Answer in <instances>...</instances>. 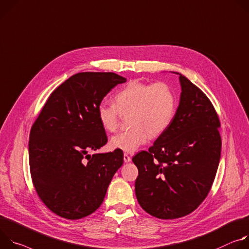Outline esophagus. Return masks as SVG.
<instances>
[{
	"instance_id": "obj_1",
	"label": "esophagus",
	"mask_w": 249,
	"mask_h": 249,
	"mask_svg": "<svg viewBox=\"0 0 249 249\" xmlns=\"http://www.w3.org/2000/svg\"><path fill=\"white\" fill-rule=\"evenodd\" d=\"M124 160L125 163H127V162H130V161H131V158H130V156H129L127 153H124Z\"/></svg>"
}]
</instances>
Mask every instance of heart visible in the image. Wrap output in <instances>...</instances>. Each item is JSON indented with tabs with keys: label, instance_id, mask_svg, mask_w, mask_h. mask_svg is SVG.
<instances>
[{
	"label": "heart",
	"instance_id": "1",
	"mask_svg": "<svg viewBox=\"0 0 249 249\" xmlns=\"http://www.w3.org/2000/svg\"><path fill=\"white\" fill-rule=\"evenodd\" d=\"M177 109V97L166 83L146 84L130 81L114 97V105L101 104L97 115L102 127L115 132L122 117L128 118L130 129L115 135L109 142L113 149L134 152L145 144L150 135L157 137L171 125Z\"/></svg>",
	"mask_w": 249,
	"mask_h": 249
}]
</instances>
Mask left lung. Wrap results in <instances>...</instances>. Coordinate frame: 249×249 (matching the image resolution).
<instances>
[{
  "label": "left lung",
  "mask_w": 249,
  "mask_h": 249,
  "mask_svg": "<svg viewBox=\"0 0 249 249\" xmlns=\"http://www.w3.org/2000/svg\"><path fill=\"white\" fill-rule=\"evenodd\" d=\"M180 103L169 128L148 151L132 157L139 169L135 195L141 207L161 219L195 211L208 196L220 158V123L215 109L182 74Z\"/></svg>",
  "instance_id": "8db88e82"
}]
</instances>
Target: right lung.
Masks as SVG:
<instances>
[{"label":"right lung","instance_id":"obj_1","mask_svg":"<svg viewBox=\"0 0 249 249\" xmlns=\"http://www.w3.org/2000/svg\"><path fill=\"white\" fill-rule=\"evenodd\" d=\"M126 81L112 72H81L55 89L32 126L30 168L38 197L54 213L79 219L103 203L124 153L88 154L107 137L97 115L104 97Z\"/></svg>","mask_w":249,"mask_h":249}]
</instances>
